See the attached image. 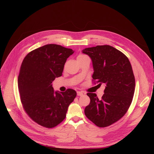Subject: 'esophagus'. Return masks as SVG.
Returning <instances> with one entry per match:
<instances>
[{
	"label": "esophagus",
	"instance_id": "1",
	"mask_svg": "<svg viewBox=\"0 0 154 154\" xmlns=\"http://www.w3.org/2000/svg\"><path fill=\"white\" fill-rule=\"evenodd\" d=\"M83 94V93L82 92H81V91H78V92H77V95L79 96H82Z\"/></svg>",
	"mask_w": 154,
	"mask_h": 154
}]
</instances>
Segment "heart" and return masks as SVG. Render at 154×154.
Instances as JSON below:
<instances>
[{"instance_id":"1","label":"heart","mask_w":154,"mask_h":154,"mask_svg":"<svg viewBox=\"0 0 154 154\" xmlns=\"http://www.w3.org/2000/svg\"><path fill=\"white\" fill-rule=\"evenodd\" d=\"M87 56L84 55V54H80V55H78V57H77V59L78 58H84V57H86Z\"/></svg>"}]
</instances>
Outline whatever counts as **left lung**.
<instances>
[{
	"mask_svg": "<svg viewBox=\"0 0 154 154\" xmlns=\"http://www.w3.org/2000/svg\"><path fill=\"white\" fill-rule=\"evenodd\" d=\"M82 53L92 60L93 80L105 84L101 99L87 93L91 101L85 114L97 127H108L122 118L132 103L136 85L132 66L123 53L110 45L85 48Z\"/></svg>",
	"mask_w": 154,
	"mask_h": 154,
	"instance_id": "left-lung-1",
	"label": "left lung"
}]
</instances>
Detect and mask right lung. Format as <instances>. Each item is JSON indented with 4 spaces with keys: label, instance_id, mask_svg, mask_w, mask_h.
Returning a JSON list of instances; mask_svg holds the SVG:
<instances>
[{
    "label": "right lung",
    "instance_id": "right-lung-1",
    "mask_svg": "<svg viewBox=\"0 0 154 154\" xmlns=\"http://www.w3.org/2000/svg\"><path fill=\"white\" fill-rule=\"evenodd\" d=\"M74 51L57 44H48L31 51L22 63L18 87L24 110L35 122L53 128L66 118L76 92L54 91L52 83L61 76L67 59Z\"/></svg>",
    "mask_w": 154,
    "mask_h": 154
}]
</instances>
